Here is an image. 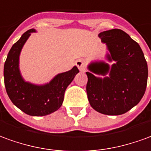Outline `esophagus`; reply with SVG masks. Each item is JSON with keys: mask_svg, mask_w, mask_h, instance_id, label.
<instances>
[{"mask_svg": "<svg viewBox=\"0 0 151 151\" xmlns=\"http://www.w3.org/2000/svg\"><path fill=\"white\" fill-rule=\"evenodd\" d=\"M76 65L77 66V67L79 68V70H84L85 67H86V63H85V61L84 59H78L76 62Z\"/></svg>", "mask_w": 151, "mask_h": 151, "instance_id": "esophagus-1", "label": "esophagus"}]
</instances>
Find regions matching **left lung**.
<instances>
[{
	"label": "left lung",
	"instance_id": "1",
	"mask_svg": "<svg viewBox=\"0 0 151 151\" xmlns=\"http://www.w3.org/2000/svg\"><path fill=\"white\" fill-rule=\"evenodd\" d=\"M106 44L109 61L114 60L111 68L103 62L93 63L88 69L95 74L109 77H96L86 72L88 99L91 106L108 115L124 114L139 103L146 92L148 67L141 47L127 33L111 29L99 33Z\"/></svg>",
	"mask_w": 151,
	"mask_h": 151
}]
</instances>
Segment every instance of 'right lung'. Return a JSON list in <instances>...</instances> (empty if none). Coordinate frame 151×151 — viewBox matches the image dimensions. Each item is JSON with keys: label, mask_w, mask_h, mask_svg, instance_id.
Wrapping results in <instances>:
<instances>
[{"label": "right lung", "mask_w": 151, "mask_h": 151, "mask_svg": "<svg viewBox=\"0 0 151 151\" xmlns=\"http://www.w3.org/2000/svg\"><path fill=\"white\" fill-rule=\"evenodd\" d=\"M34 32V29L27 31L13 45L4 66V79L7 94L17 107L27 115L44 116L61 107L66 88L79 70L74 67L70 70L58 74L45 85H35L23 81L19 69V54L31 33Z\"/></svg>", "instance_id": "obj_1"}]
</instances>
